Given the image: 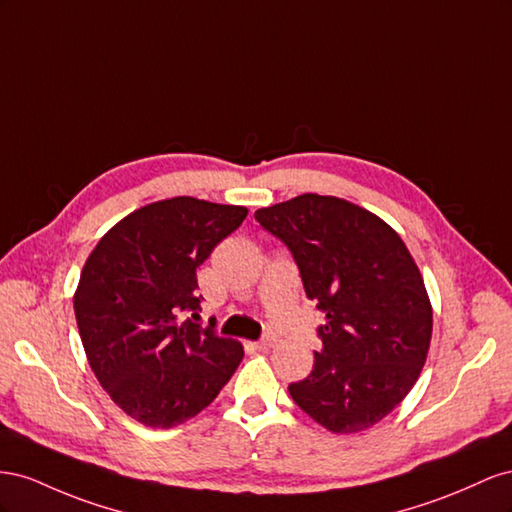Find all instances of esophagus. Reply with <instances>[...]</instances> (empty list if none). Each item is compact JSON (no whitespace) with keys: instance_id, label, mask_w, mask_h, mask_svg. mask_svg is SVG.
<instances>
[{"instance_id":"1","label":"esophagus","mask_w":512,"mask_h":512,"mask_svg":"<svg viewBox=\"0 0 512 512\" xmlns=\"http://www.w3.org/2000/svg\"><path fill=\"white\" fill-rule=\"evenodd\" d=\"M272 345H274V337H270V334H268V337L259 339V341L255 343V347H257V349H270Z\"/></svg>"}]
</instances>
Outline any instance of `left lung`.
<instances>
[{"instance_id":"1","label":"left lung","mask_w":512,"mask_h":512,"mask_svg":"<svg viewBox=\"0 0 512 512\" xmlns=\"http://www.w3.org/2000/svg\"><path fill=\"white\" fill-rule=\"evenodd\" d=\"M300 270L324 311L321 352L289 384L302 412L332 433H358L388 416L425 367L433 313L420 270L382 218L339 197L306 193L255 212Z\"/></svg>"}]
</instances>
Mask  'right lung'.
<instances>
[{
  "instance_id": "obj_1",
  "label": "right lung",
  "mask_w": 512,
  "mask_h": 512,
  "mask_svg": "<svg viewBox=\"0 0 512 512\" xmlns=\"http://www.w3.org/2000/svg\"><path fill=\"white\" fill-rule=\"evenodd\" d=\"M246 214L195 197L156 201L107 231L85 261L75 315L87 360L113 403L145 427L197 416L242 362L238 341L193 319L197 268Z\"/></svg>"
}]
</instances>
